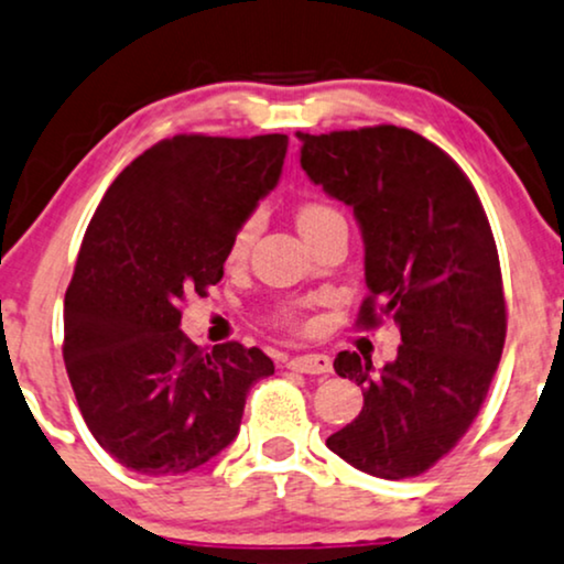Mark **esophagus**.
<instances>
[{
	"label": "esophagus",
	"mask_w": 564,
	"mask_h": 564,
	"mask_svg": "<svg viewBox=\"0 0 564 564\" xmlns=\"http://www.w3.org/2000/svg\"><path fill=\"white\" fill-rule=\"evenodd\" d=\"M288 366L301 373H332V358L324 356V352H305V356H295Z\"/></svg>",
	"instance_id": "34e87169"
}]
</instances>
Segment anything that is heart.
<instances>
[{"instance_id":"b5f03b06","label":"heart","mask_w":564,"mask_h":564,"mask_svg":"<svg viewBox=\"0 0 564 564\" xmlns=\"http://www.w3.org/2000/svg\"><path fill=\"white\" fill-rule=\"evenodd\" d=\"M335 208L326 206V204H316V200H311V204H303L301 208L295 212V221H297V229L301 232H308V229H314L322 225L324 219L335 217ZM253 232H256V221L248 219L246 225H242L238 232H235L232 242H229V259H240L242 253H246L250 240H253ZM280 322L288 324V326H295L297 324V314L293 308H282L280 311Z\"/></svg>"}]
</instances>
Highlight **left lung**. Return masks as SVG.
<instances>
[{"label": "left lung", "instance_id": "obj_1", "mask_svg": "<svg viewBox=\"0 0 564 564\" xmlns=\"http://www.w3.org/2000/svg\"><path fill=\"white\" fill-rule=\"evenodd\" d=\"M301 166L356 214L368 297L358 324L392 316L398 358L339 352L335 371L364 387L358 419L326 440L364 474L421 476L463 440L481 410L507 335L497 242L478 193L440 145L377 124L297 133Z\"/></svg>", "mask_w": 564, "mask_h": 564}]
</instances>
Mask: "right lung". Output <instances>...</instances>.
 <instances>
[{"instance_id": "1", "label": "right lung", "mask_w": 564, "mask_h": 564, "mask_svg": "<svg viewBox=\"0 0 564 564\" xmlns=\"http://www.w3.org/2000/svg\"><path fill=\"white\" fill-rule=\"evenodd\" d=\"M288 135L166 138L101 198L65 293L67 377L117 463L180 476L238 436L248 389L274 373L259 347L198 350L185 295L225 274L229 242L282 175Z\"/></svg>"}]
</instances>
